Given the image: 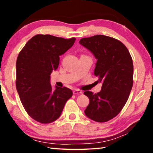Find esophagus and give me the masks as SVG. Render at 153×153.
<instances>
[{
  "instance_id": "1",
  "label": "esophagus",
  "mask_w": 153,
  "mask_h": 153,
  "mask_svg": "<svg viewBox=\"0 0 153 153\" xmlns=\"http://www.w3.org/2000/svg\"><path fill=\"white\" fill-rule=\"evenodd\" d=\"M73 94H82V91L80 90H79V89H75V90L73 91Z\"/></svg>"
}]
</instances>
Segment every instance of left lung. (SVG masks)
I'll return each mask as SVG.
<instances>
[{
	"instance_id": "1",
	"label": "left lung",
	"mask_w": 153,
	"mask_h": 153,
	"mask_svg": "<svg viewBox=\"0 0 153 153\" xmlns=\"http://www.w3.org/2000/svg\"><path fill=\"white\" fill-rule=\"evenodd\" d=\"M79 43L97 59L94 75L102 83L100 92L85 91L89 104L87 117L97 122H106L115 117L127 103L133 85V62L129 50L119 40L96 35L82 38Z\"/></svg>"
}]
</instances>
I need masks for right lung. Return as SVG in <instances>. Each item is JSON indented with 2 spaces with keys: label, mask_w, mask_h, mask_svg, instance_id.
Instances as JSON below:
<instances>
[{
  "label": "right lung",
  "mask_w": 153,
  "mask_h": 153,
  "mask_svg": "<svg viewBox=\"0 0 153 153\" xmlns=\"http://www.w3.org/2000/svg\"><path fill=\"white\" fill-rule=\"evenodd\" d=\"M75 40L37 34L19 54L16 89L24 109L38 122L49 124L57 120L73 96L72 91L66 87L52 88L50 75L58 68L59 56L73 47Z\"/></svg>",
  "instance_id": "add662e5"
}]
</instances>
